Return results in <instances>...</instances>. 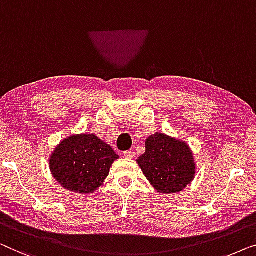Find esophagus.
I'll return each mask as SVG.
<instances>
[{"mask_svg": "<svg viewBox=\"0 0 256 256\" xmlns=\"http://www.w3.org/2000/svg\"><path fill=\"white\" fill-rule=\"evenodd\" d=\"M123 156L125 158H128V159H133V158H134V156H136V153H134V150H126V152H124Z\"/></svg>", "mask_w": 256, "mask_h": 256, "instance_id": "1", "label": "esophagus"}]
</instances>
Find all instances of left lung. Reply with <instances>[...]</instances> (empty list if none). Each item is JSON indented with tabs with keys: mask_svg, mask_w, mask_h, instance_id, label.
<instances>
[{
	"mask_svg": "<svg viewBox=\"0 0 256 256\" xmlns=\"http://www.w3.org/2000/svg\"><path fill=\"white\" fill-rule=\"evenodd\" d=\"M145 145L146 152L136 162L158 192H180L192 181L196 168L192 150L186 142L156 133L146 140Z\"/></svg>",
	"mask_w": 256,
	"mask_h": 256,
	"instance_id": "8db88e82",
	"label": "left lung"
}]
</instances>
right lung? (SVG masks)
Here are the masks:
<instances>
[{"label": "right lung", "mask_w": 256, "mask_h": 256, "mask_svg": "<svg viewBox=\"0 0 256 256\" xmlns=\"http://www.w3.org/2000/svg\"><path fill=\"white\" fill-rule=\"evenodd\" d=\"M118 158L111 146L97 136L78 134L60 142L50 159V168L64 188L90 194L102 186Z\"/></svg>", "instance_id": "1"}]
</instances>
